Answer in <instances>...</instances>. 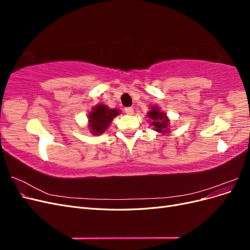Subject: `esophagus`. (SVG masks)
I'll list each match as a JSON object with an SVG mask.
<instances>
[{
    "label": "esophagus",
    "instance_id": "1",
    "mask_svg": "<svg viewBox=\"0 0 250 250\" xmlns=\"http://www.w3.org/2000/svg\"><path fill=\"white\" fill-rule=\"evenodd\" d=\"M124 111H125L126 115H132V113H133V108L132 107H126L124 109Z\"/></svg>",
    "mask_w": 250,
    "mask_h": 250
}]
</instances>
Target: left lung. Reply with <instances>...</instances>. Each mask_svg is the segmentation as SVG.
Wrapping results in <instances>:
<instances>
[{"label": "left lung", "instance_id": "obj_1", "mask_svg": "<svg viewBox=\"0 0 250 250\" xmlns=\"http://www.w3.org/2000/svg\"><path fill=\"white\" fill-rule=\"evenodd\" d=\"M151 120H152V122H151V125L154 127V129L158 132H163L166 133L168 132V125H169V120L166 117L165 113L161 112L158 110V108L153 107L152 110L148 112L147 115Z\"/></svg>", "mask_w": 250, "mask_h": 250}]
</instances>
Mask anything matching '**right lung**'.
Returning <instances> with one entry per match:
<instances>
[{
  "label": "right lung",
  "instance_id": "1",
  "mask_svg": "<svg viewBox=\"0 0 250 250\" xmlns=\"http://www.w3.org/2000/svg\"><path fill=\"white\" fill-rule=\"evenodd\" d=\"M119 115L118 109H109L105 105H97L89 112V128L94 134H100L106 130L112 119Z\"/></svg>",
  "mask_w": 250,
  "mask_h": 250
}]
</instances>
